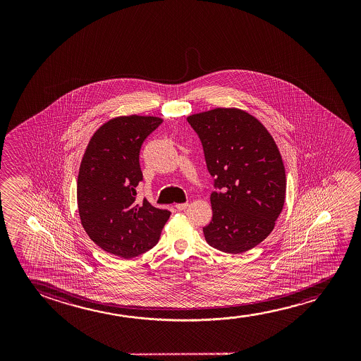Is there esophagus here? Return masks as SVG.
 Returning <instances> with one entry per match:
<instances>
[{
    "instance_id": "1",
    "label": "esophagus",
    "mask_w": 361,
    "mask_h": 361,
    "mask_svg": "<svg viewBox=\"0 0 361 361\" xmlns=\"http://www.w3.org/2000/svg\"><path fill=\"white\" fill-rule=\"evenodd\" d=\"M188 207V203H178V204H175V208L178 209V211H183V209H186Z\"/></svg>"
}]
</instances>
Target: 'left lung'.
Instances as JSON below:
<instances>
[{
	"label": "left lung",
	"mask_w": 361,
	"mask_h": 361,
	"mask_svg": "<svg viewBox=\"0 0 361 361\" xmlns=\"http://www.w3.org/2000/svg\"><path fill=\"white\" fill-rule=\"evenodd\" d=\"M188 122L214 178L204 238L221 252H247L272 232L285 202L286 175L276 143L242 109H211L188 116Z\"/></svg>",
	"instance_id": "left-lung-1"
}]
</instances>
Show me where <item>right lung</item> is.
<instances>
[{"instance_id":"obj_1","label":"right lung","mask_w":361,"mask_h":361,"mask_svg":"<svg viewBox=\"0 0 361 361\" xmlns=\"http://www.w3.org/2000/svg\"><path fill=\"white\" fill-rule=\"evenodd\" d=\"M163 119L123 116L102 124L89 142L78 176L80 219L90 239L116 257H138L158 243L171 213L144 198L139 153Z\"/></svg>"}]
</instances>
